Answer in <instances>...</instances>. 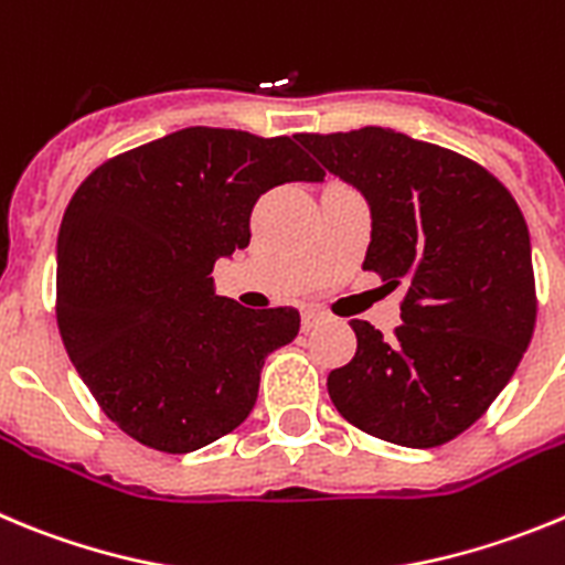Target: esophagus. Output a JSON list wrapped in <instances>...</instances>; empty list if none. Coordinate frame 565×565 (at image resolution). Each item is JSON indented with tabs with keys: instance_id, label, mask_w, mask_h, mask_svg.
Listing matches in <instances>:
<instances>
[{
	"instance_id": "esophagus-1",
	"label": "esophagus",
	"mask_w": 565,
	"mask_h": 565,
	"mask_svg": "<svg viewBox=\"0 0 565 565\" xmlns=\"http://www.w3.org/2000/svg\"><path fill=\"white\" fill-rule=\"evenodd\" d=\"M324 322V313H319V310H305L302 313V330L308 333V330L319 328V324Z\"/></svg>"
}]
</instances>
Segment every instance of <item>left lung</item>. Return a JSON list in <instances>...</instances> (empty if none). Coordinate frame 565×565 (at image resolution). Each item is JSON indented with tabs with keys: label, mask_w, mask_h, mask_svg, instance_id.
Segmentation results:
<instances>
[{
	"label": "left lung",
	"mask_w": 565,
	"mask_h": 565,
	"mask_svg": "<svg viewBox=\"0 0 565 565\" xmlns=\"http://www.w3.org/2000/svg\"><path fill=\"white\" fill-rule=\"evenodd\" d=\"M372 215L364 271L403 286L392 339L353 319L355 355L328 375L347 423L434 448L499 397L535 330L530 230L510 190L473 159L392 128L297 134Z\"/></svg>",
	"instance_id": "left-lung-1"
}]
</instances>
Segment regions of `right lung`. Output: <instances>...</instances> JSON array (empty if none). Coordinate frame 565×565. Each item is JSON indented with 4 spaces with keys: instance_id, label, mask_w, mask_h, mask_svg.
Segmentation results:
<instances>
[{
    "instance_id": "add662e5",
    "label": "right lung",
    "mask_w": 565,
    "mask_h": 565,
    "mask_svg": "<svg viewBox=\"0 0 565 565\" xmlns=\"http://www.w3.org/2000/svg\"><path fill=\"white\" fill-rule=\"evenodd\" d=\"M322 179L291 137L204 126L83 179L58 232L55 319L77 375L128 437L190 454L246 420L266 355L294 341L299 310L218 297L212 266L248 246L266 190Z\"/></svg>"
}]
</instances>
